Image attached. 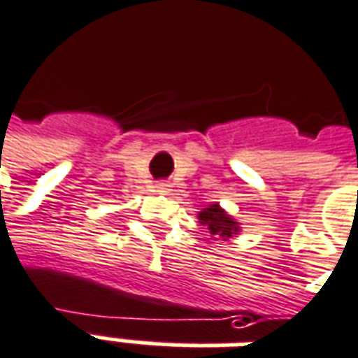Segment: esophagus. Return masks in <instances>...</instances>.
<instances>
[{
	"label": "esophagus",
	"instance_id": "34e87169",
	"mask_svg": "<svg viewBox=\"0 0 358 358\" xmlns=\"http://www.w3.org/2000/svg\"><path fill=\"white\" fill-rule=\"evenodd\" d=\"M157 187H159L161 192H169V189H171V187H172V184H171V182H169V180H161V182L157 184Z\"/></svg>",
	"mask_w": 358,
	"mask_h": 358
}]
</instances>
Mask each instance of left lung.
I'll return each mask as SVG.
<instances>
[{
	"label": "left lung",
	"mask_w": 358,
	"mask_h": 358,
	"mask_svg": "<svg viewBox=\"0 0 358 358\" xmlns=\"http://www.w3.org/2000/svg\"><path fill=\"white\" fill-rule=\"evenodd\" d=\"M197 219L203 227H207L209 234L217 240H229L240 232V222H236V219H232L231 215L227 213L219 203L205 207L203 211H199Z\"/></svg>",
	"instance_id": "obj_1"
}]
</instances>
